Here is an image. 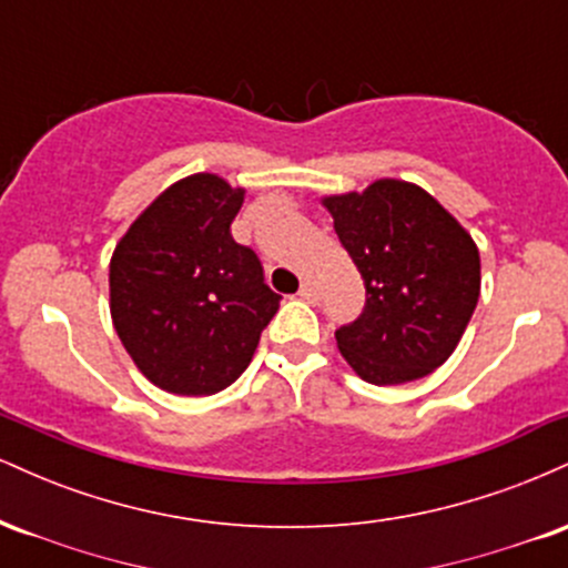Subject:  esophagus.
Returning <instances> with one entry per match:
<instances>
[{"instance_id": "esophagus-1", "label": "esophagus", "mask_w": 568, "mask_h": 568, "mask_svg": "<svg viewBox=\"0 0 568 568\" xmlns=\"http://www.w3.org/2000/svg\"><path fill=\"white\" fill-rule=\"evenodd\" d=\"M298 296L304 298V302H310V304H315L317 298H321V293H317V288L312 283H304L302 285V291H298Z\"/></svg>"}]
</instances>
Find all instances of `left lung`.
<instances>
[{
	"label": "left lung",
	"instance_id": "left-lung-1",
	"mask_svg": "<svg viewBox=\"0 0 568 568\" xmlns=\"http://www.w3.org/2000/svg\"><path fill=\"white\" fill-rule=\"evenodd\" d=\"M334 230L366 283L361 317L336 331L338 352L371 384L422 379L448 361L480 296L473 237L433 194L382 179L325 197Z\"/></svg>",
	"mask_w": 568,
	"mask_h": 568
}]
</instances>
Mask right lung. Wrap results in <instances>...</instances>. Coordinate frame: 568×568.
<instances>
[{"label":"right lung","mask_w":568,"mask_h":568,"mask_svg":"<svg viewBox=\"0 0 568 568\" xmlns=\"http://www.w3.org/2000/svg\"><path fill=\"white\" fill-rule=\"evenodd\" d=\"M245 189L213 173L168 186L114 247L112 321L128 355L160 389L213 395L237 379L280 296L230 226Z\"/></svg>","instance_id":"1"}]
</instances>
